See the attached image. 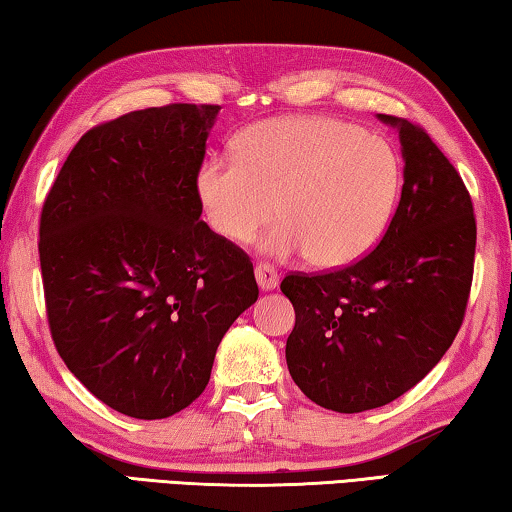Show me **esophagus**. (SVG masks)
<instances>
[{
	"instance_id": "34e87169",
	"label": "esophagus",
	"mask_w": 512,
	"mask_h": 512,
	"mask_svg": "<svg viewBox=\"0 0 512 512\" xmlns=\"http://www.w3.org/2000/svg\"><path fill=\"white\" fill-rule=\"evenodd\" d=\"M255 277H257L259 289L262 291H273L277 284H280V273H277L275 268L266 262H259L255 266Z\"/></svg>"
}]
</instances>
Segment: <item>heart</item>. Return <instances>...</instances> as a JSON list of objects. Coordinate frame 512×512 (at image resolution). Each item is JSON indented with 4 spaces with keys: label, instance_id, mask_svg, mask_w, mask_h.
Wrapping results in <instances>:
<instances>
[{
    "label": "heart",
    "instance_id": "1",
    "mask_svg": "<svg viewBox=\"0 0 512 512\" xmlns=\"http://www.w3.org/2000/svg\"><path fill=\"white\" fill-rule=\"evenodd\" d=\"M212 228L273 257L309 253L311 264H354L384 237L400 194V158L384 137L332 117H282L246 128L235 160H207L196 178ZM278 205L275 206L274 203Z\"/></svg>",
    "mask_w": 512,
    "mask_h": 512
}]
</instances>
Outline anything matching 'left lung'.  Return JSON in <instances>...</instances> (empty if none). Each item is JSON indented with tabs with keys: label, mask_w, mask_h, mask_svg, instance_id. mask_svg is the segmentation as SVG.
Here are the masks:
<instances>
[{
	"label": "left lung",
	"mask_w": 512,
	"mask_h": 512,
	"mask_svg": "<svg viewBox=\"0 0 512 512\" xmlns=\"http://www.w3.org/2000/svg\"><path fill=\"white\" fill-rule=\"evenodd\" d=\"M397 128L400 205L370 255L332 273H291L296 309L287 366L311 402L361 413L397 400L443 359L470 298L476 221L470 192L443 151L411 121Z\"/></svg>",
	"instance_id": "8db88e82"
}]
</instances>
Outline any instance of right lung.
<instances>
[{
	"instance_id": "obj_1",
	"label": "right lung",
	"mask_w": 512,
	"mask_h": 512,
	"mask_svg": "<svg viewBox=\"0 0 512 512\" xmlns=\"http://www.w3.org/2000/svg\"><path fill=\"white\" fill-rule=\"evenodd\" d=\"M219 110L169 103L94 126L42 205L51 339L94 397L137 420L205 391L223 334L259 296L248 255L201 221Z\"/></svg>"
}]
</instances>
